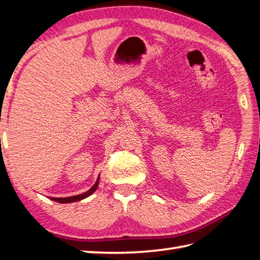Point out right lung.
<instances>
[{"mask_svg":"<svg viewBox=\"0 0 260 260\" xmlns=\"http://www.w3.org/2000/svg\"><path fill=\"white\" fill-rule=\"evenodd\" d=\"M98 183H99V176H98V179L96 180V183L93 184L89 190L84 192V193H81V194H77V196H73V197H66V198H53V197L51 198L50 197L49 199H51V200L59 202V203H71V202L80 201V200H82V199H85L87 197H89L90 194H92V193L97 190Z\"/></svg>","mask_w":260,"mask_h":260,"instance_id":"1","label":"right lung"}]
</instances>
